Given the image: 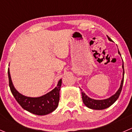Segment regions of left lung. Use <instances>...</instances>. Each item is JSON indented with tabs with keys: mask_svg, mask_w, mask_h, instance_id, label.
Here are the masks:
<instances>
[{
	"mask_svg": "<svg viewBox=\"0 0 132 132\" xmlns=\"http://www.w3.org/2000/svg\"><path fill=\"white\" fill-rule=\"evenodd\" d=\"M108 40L111 42H113V40L107 35ZM118 53L120 55L121 57V55L119 51L118 50ZM122 68L123 70V72H122V78L121 80V84H120V87L118 89V90L113 95H112L111 97H108L107 98H104V99H94L91 97H88L83 91H81L82 93V101L84 104L85 106H86L88 108H90V109L93 110H104L106 108H108L110 106H112L116 101L117 100V98H119L121 93V90H122V85H123V82H124V75H125V71H124V64H123V61H122Z\"/></svg>",
	"mask_w": 132,
	"mask_h": 132,
	"instance_id": "1",
	"label": "left lung"
}]
</instances>
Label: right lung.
<instances>
[{
	"mask_svg": "<svg viewBox=\"0 0 132 132\" xmlns=\"http://www.w3.org/2000/svg\"><path fill=\"white\" fill-rule=\"evenodd\" d=\"M7 73L9 85L11 93L23 109L37 116H45L53 112L57 108L59 101V92L62 84V79H60L57 86L48 93L40 97H32L24 95L18 92L13 84L10 68H8Z\"/></svg>",
	"mask_w": 132,
	"mask_h": 132,
	"instance_id": "right-lung-1",
	"label": "right lung"
}]
</instances>
